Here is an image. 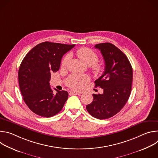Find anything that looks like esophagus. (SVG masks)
<instances>
[{
  "mask_svg": "<svg viewBox=\"0 0 158 158\" xmlns=\"http://www.w3.org/2000/svg\"><path fill=\"white\" fill-rule=\"evenodd\" d=\"M81 94V93L74 92V91H69V94L70 95H80Z\"/></svg>",
  "mask_w": 158,
  "mask_h": 158,
  "instance_id": "34e87169",
  "label": "esophagus"
}]
</instances>
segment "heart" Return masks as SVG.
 <instances>
[{
    "label": "heart",
    "instance_id": "heart-1",
    "mask_svg": "<svg viewBox=\"0 0 158 158\" xmlns=\"http://www.w3.org/2000/svg\"><path fill=\"white\" fill-rule=\"evenodd\" d=\"M77 55L80 60L85 65L91 67L93 73L101 76L105 71L104 64L97 62L99 60L98 55L91 49L82 48L77 51ZM69 55H66L62 59V65L65 66L69 59ZM89 81V77L85 75H71L67 80V84L74 90H81L84 85Z\"/></svg>",
    "mask_w": 158,
    "mask_h": 158
}]
</instances>
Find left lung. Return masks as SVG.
<instances>
[{
  "label": "left lung",
  "mask_w": 158,
  "mask_h": 158,
  "mask_svg": "<svg viewBox=\"0 0 158 158\" xmlns=\"http://www.w3.org/2000/svg\"><path fill=\"white\" fill-rule=\"evenodd\" d=\"M105 61V71L97 79L95 87L104 89L103 94H93V101L86 106L92 116L108 119L123 109L131 91L132 68L127 56L114 45L109 42L95 45Z\"/></svg>",
  "instance_id": "left-lung-1"
}]
</instances>
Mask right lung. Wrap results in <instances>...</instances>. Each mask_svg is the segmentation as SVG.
Listing matches in <instances>:
<instances>
[{
  "mask_svg": "<svg viewBox=\"0 0 158 158\" xmlns=\"http://www.w3.org/2000/svg\"><path fill=\"white\" fill-rule=\"evenodd\" d=\"M74 44L44 42L33 48L22 60L18 73L23 99L35 114L46 118L54 116L62 110L68 93L54 92L50 86L51 73L57 72L62 56Z\"/></svg>",
  "mask_w": 158,
  "mask_h": 158,
  "instance_id": "add662e5",
  "label": "right lung"
}]
</instances>
